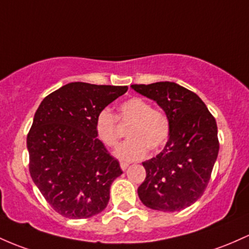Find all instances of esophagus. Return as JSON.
Instances as JSON below:
<instances>
[{"mask_svg":"<svg viewBox=\"0 0 249 249\" xmlns=\"http://www.w3.org/2000/svg\"><path fill=\"white\" fill-rule=\"evenodd\" d=\"M127 166H129V163H126V162H120V168H122L123 171L126 170Z\"/></svg>","mask_w":249,"mask_h":249,"instance_id":"obj_1","label":"esophagus"}]
</instances>
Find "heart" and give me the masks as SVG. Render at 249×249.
I'll use <instances>...</instances> for the list:
<instances>
[{
	"label": "heart",
	"mask_w": 249,
	"mask_h": 249,
	"mask_svg": "<svg viewBox=\"0 0 249 249\" xmlns=\"http://www.w3.org/2000/svg\"><path fill=\"white\" fill-rule=\"evenodd\" d=\"M120 124L127 127V141L119 145L114 156L120 160L132 162L143 158L147 149L160 150L168 142L170 136V120L165 112L154 108L147 100L132 97L120 103L118 116L108 108L98 112L94 120L97 138L107 147L118 144Z\"/></svg>",
	"instance_id": "b5f03b06"
}]
</instances>
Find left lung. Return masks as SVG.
Masks as SVG:
<instances>
[{
	"label": "left lung",
	"instance_id": "1",
	"mask_svg": "<svg viewBox=\"0 0 249 249\" xmlns=\"http://www.w3.org/2000/svg\"><path fill=\"white\" fill-rule=\"evenodd\" d=\"M155 100L170 120L164 149L143 162L146 177L138 187L144 206L160 212H178L203 195L218 154L217 125L201 98L170 81L131 85Z\"/></svg>",
	"mask_w": 249,
	"mask_h": 249
}]
</instances>
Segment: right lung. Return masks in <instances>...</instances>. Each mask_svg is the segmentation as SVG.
I'll return each instance as SVG.
<instances>
[{
  "label": "right lung",
  "mask_w": 249,
  "mask_h": 249,
  "mask_svg": "<svg viewBox=\"0 0 249 249\" xmlns=\"http://www.w3.org/2000/svg\"><path fill=\"white\" fill-rule=\"evenodd\" d=\"M127 86L70 83L48 94L35 112L28 136L29 173L52 208L68 218L99 214L110 200L119 162L97 138L98 112Z\"/></svg>",
  "instance_id": "obj_1"
}]
</instances>
